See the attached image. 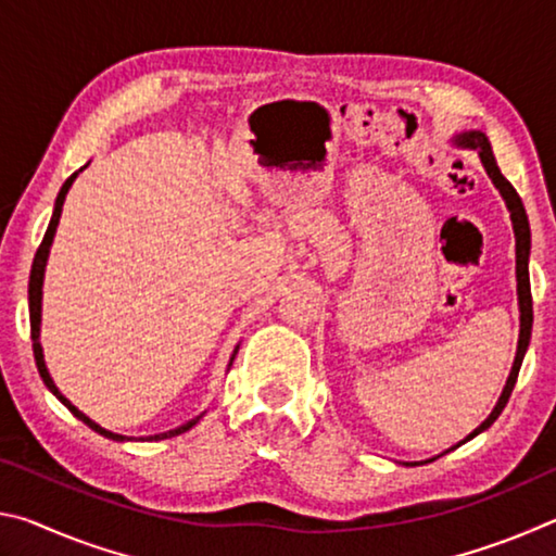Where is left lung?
<instances>
[{
  "mask_svg": "<svg viewBox=\"0 0 556 556\" xmlns=\"http://www.w3.org/2000/svg\"><path fill=\"white\" fill-rule=\"evenodd\" d=\"M454 144L456 147H464V149H476L478 156H481V162L485 166L488 176H491V181L495 184L497 191H501L503 201L507 205V211H510V220H513V230H515V262H517V301H520V341H517V353H515V363H513V370H510V378H507L505 388L501 400H497L495 409L491 412V417H488L481 427L470 431V434L464 441H470L473 437L481 434L488 427L493 425V421L501 417V412L505 409L507 400H510L513 388L517 382V372H520V365H522V357L527 353V345H530V336H532V294H530V269H527V262H530V223H527V213H525V205L520 201V195L513 188V184L507 181V178L501 174V168L495 164V156H493V149L491 142H488V137L483 131H464V135H456L454 137ZM460 441V444H464ZM456 444V446H460ZM454 446V448H456ZM404 466H419V464H404Z\"/></svg>",
  "mask_w": 556,
  "mask_h": 556,
  "instance_id": "obj_1",
  "label": "left lung"
}]
</instances>
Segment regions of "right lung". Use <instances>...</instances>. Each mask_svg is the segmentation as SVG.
Returning a JSON list of instances; mask_svg holds the SVG:
<instances>
[{"label":"right lung","mask_w":556,"mask_h":556,"mask_svg":"<svg viewBox=\"0 0 556 556\" xmlns=\"http://www.w3.org/2000/svg\"><path fill=\"white\" fill-rule=\"evenodd\" d=\"M88 166V164H86ZM83 166V168H86ZM80 168V172H83ZM80 172H75L68 181H65L63 186H61V191H59V199H55V208H53V215H51V223H49V230H46V235H43V240H41V244H39V250H36V257H34V265H31V277H29V316H31V341H34V357H36V368H39V375H41V380H43V384L46 388H49L55 397H59L65 407H68L71 412H73V417H78L83 425H88L92 431H98L100 437H105V439H112V441H131V439H127V437H122V434H115V431H108V429H102L100 425H96V421H92L90 417H86V414H83L78 407H75V404L68 400V397H63L61 394V390L55 388L53 384V380H51V375H49V368H46V363H43V348H41V343H39V333H41V287H43V271H46V260H49V250H51V242H53V235H55V228H59V220H61V211H63V201H65V193H68V188L73 186V181H75V176H78ZM235 353H238V348H235ZM235 353H232V357H235ZM232 357H230V365H232ZM203 417V414H199V417L195 419H191V421H186V425H181V427H176V429H168V431H164V434H154V437H144L142 441H162V439H172V437H178V434H184V431H188L191 427H195L199 425V419Z\"/></svg>","instance_id":"add662e5"}]
</instances>
